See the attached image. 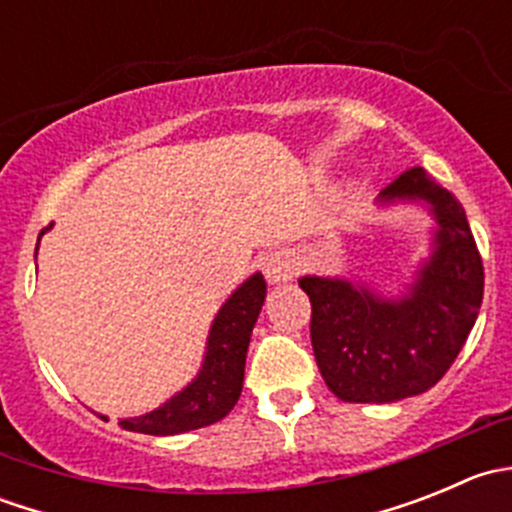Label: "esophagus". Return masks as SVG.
<instances>
[{
    "label": "esophagus",
    "mask_w": 512,
    "mask_h": 512,
    "mask_svg": "<svg viewBox=\"0 0 512 512\" xmlns=\"http://www.w3.org/2000/svg\"><path fill=\"white\" fill-rule=\"evenodd\" d=\"M265 275L270 282H287L294 277V262L285 255H275L270 257L265 267Z\"/></svg>",
    "instance_id": "esophagus-1"
}]
</instances>
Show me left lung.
I'll list each match as a JSON object with an SVG mask.
<instances>
[{"label":"left lung","instance_id":"left-lung-1","mask_svg":"<svg viewBox=\"0 0 512 512\" xmlns=\"http://www.w3.org/2000/svg\"><path fill=\"white\" fill-rule=\"evenodd\" d=\"M384 200H426L438 220L436 252L411 294L386 302L344 280L302 277L312 302V349L329 391L352 404L409 399L443 379L476 324L483 260L466 210L423 168H409Z\"/></svg>","mask_w":512,"mask_h":512}]
</instances>
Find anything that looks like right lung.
Masks as SVG:
<instances>
[{
	"mask_svg": "<svg viewBox=\"0 0 512 512\" xmlns=\"http://www.w3.org/2000/svg\"><path fill=\"white\" fill-rule=\"evenodd\" d=\"M265 302V280L252 275L215 317L208 339V354L198 379L160 409L138 418H123L118 426L126 431L173 436L218 423L232 411L242 394L245 354L252 327Z\"/></svg>",
	"mask_w": 512,
	"mask_h": 512,
	"instance_id": "right-lung-1",
	"label": "right lung"
}]
</instances>
